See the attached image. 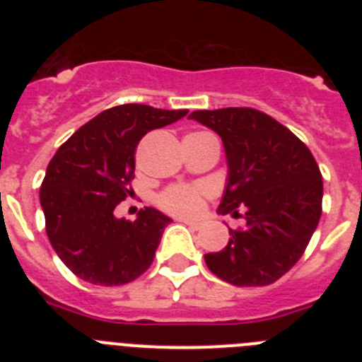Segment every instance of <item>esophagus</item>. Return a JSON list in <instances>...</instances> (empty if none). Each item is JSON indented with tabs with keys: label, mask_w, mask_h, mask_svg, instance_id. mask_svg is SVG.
Wrapping results in <instances>:
<instances>
[{
	"label": "esophagus",
	"mask_w": 362,
	"mask_h": 362,
	"mask_svg": "<svg viewBox=\"0 0 362 362\" xmlns=\"http://www.w3.org/2000/svg\"><path fill=\"white\" fill-rule=\"evenodd\" d=\"M181 223H185L187 226H190L192 230H199L201 228V223L199 221H190V219H181Z\"/></svg>",
	"instance_id": "34e87169"
}]
</instances>
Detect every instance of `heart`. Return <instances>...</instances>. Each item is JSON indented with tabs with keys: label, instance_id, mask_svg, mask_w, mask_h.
<instances>
[{
	"label": "heart",
	"instance_id": "b5f03b06",
	"mask_svg": "<svg viewBox=\"0 0 362 362\" xmlns=\"http://www.w3.org/2000/svg\"><path fill=\"white\" fill-rule=\"evenodd\" d=\"M210 188L204 185H172L156 197L159 209L179 217H194L203 210Z\"/></svg>",
	"mask_w": 362,
	"mask_h": 362
}]
</instances>
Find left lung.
I'll return each mask as SVG.
<instances>
[{"instance_id":"1","label":"left lung","mask_w":362,"mask_h":362,"mask_svg":"<svg viewBox=\"0 0 362 362\" xmlns=\"http://www.w3.org/2000/svg\"><path fill=\"white\" fill-rule=\"evenodd\" d=\"M190 119L223 139L228 185L221 214L239 217L221 252L204 255L214 276L235 286H267L305 254L322 212V175L308 146L272 116L250 107L196 110Z\"/></svg>"}]
</instances>
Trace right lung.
Returning <instances> with one entry per match:
<instances>
[{"instance_id": "1", "label": "right lung", "mask_w": 362, "mask_h": 362, "mask_svg": "<svg viewBox=\"0 0 362 362\" xmlns=\"http://www.w3.org/2000/svg\"><path fill=\"white\" fill-rule=\"evenodd\" d=\"M188 110L117 105L85 123L47 166L40 188L45 230L56 254L79 279L119 286L145 274L170 217L145 206L136 221L114 209L132 190L136 148L145 134Z\"/></svg>"}]
</instances>
